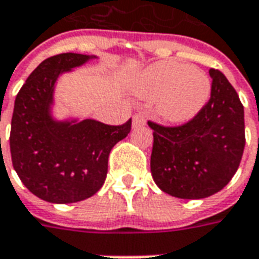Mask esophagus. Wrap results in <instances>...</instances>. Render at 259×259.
<instances>
[{
  "mask_svg": "<svg viewBox=\"0 0 259 259\" xmlns=\"http://www.w3.org/2000/svg\"><path fill=\"white\" fill-rule=\"evenodd\" d=\"M146 124V118L142 114H135L132 117V127H143Z\"/></svg>",
  "mask_w": 259,
  "mask_h": 259,
  "instance_id": "1",
  "label": "esophagus"
}]
</instances>
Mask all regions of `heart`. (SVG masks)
Segmentation results:
<instances>
[{
    "instance_id": "heart-1",
    "label": "heart",
    "mask_w": 259,
    "mask_h": 259,
    "mask_svg": "<svg viewBox=\"0 0 259 259\" xmlns=\"http://www.w3.org/2000/svg\"><path fill=\"white\" fill-rule=\"evenodd\" d=\"M138 96L156 99V111L164 121L181 125L203 110L211 95L204 71L177 60H161L143 70L134 81Z\"/></svg>"
}]
</instances>
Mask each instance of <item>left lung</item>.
I'll list each match as a JSON object with an SVG mask.
<instances>
[{"instance_id": "8db88e82", "label": "left lung", "mask_w": 259, "mask_h": 259, "mask_svg": "<svg viewBox=\"0 0 259 259\" xmlns=\"http://www.w3.org/2000/svg\"><path fill=\"white\" fill-rule=\"evenodd\" d=\"M211 96L193 120L179 127L149 121L153 130L150 171L165 193L178 199H204L233 178L241 161L244 109L220 70L209 69Z\"/></svg>"}]
</instances>
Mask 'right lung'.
Listing matches in <instances>:
<instances>
[{
  "mask_svg": "<svg viewBox=\"0 0 259 259\" xmlns=\"http://www.w3.org/2000/svg\"><path fill=\"white\" fill-rule=\"evenodd\" d=\"M95 58L73 52L51 56L29 75L15 99L9 137L13 168L31 193L55 204L77 203L101 189L110 150L131 131V118L107 125L52 116L59 75Z\"/></svg>",
  "mask_w": 259,
  "mask_h": 259,
  "instance_id": "add662e5",
  "label": "right lung"
}]
</instances>
